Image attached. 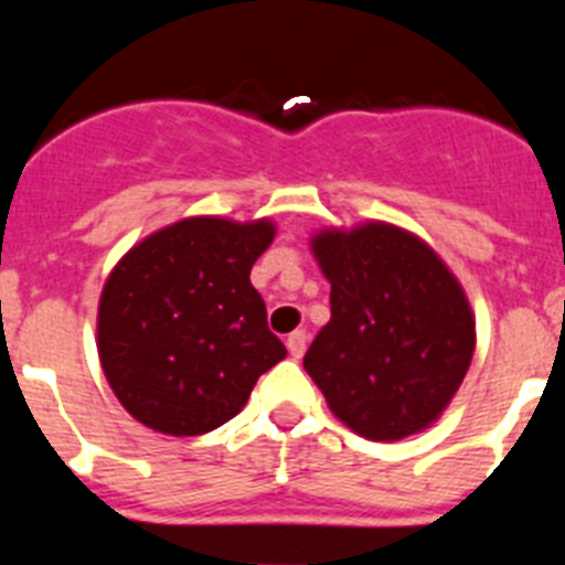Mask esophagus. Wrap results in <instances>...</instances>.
Here are the masks:
<instances>
[{
	"label": "esophagus",
	"instance_id": "esophagus-1",
	"mask_svg": "<svg viewBox=\"0 0 565 565\" xmlns=\"http://www.w3.org/2000/svg\"><path fill=\"white\" fill-rule=\"evenodd\" d=\"M286 344H288V353H291L294 359H299V356H302V353H306L308 333H306V331H294V333H288Z\"/></svg>",
	"mask_w": 565,
	"mask_h": 565
}]
</instances>
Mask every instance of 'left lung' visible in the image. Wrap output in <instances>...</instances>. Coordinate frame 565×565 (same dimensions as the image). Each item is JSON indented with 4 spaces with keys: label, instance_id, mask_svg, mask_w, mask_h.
Instances as JSON below:
<instances>
[{
    "label": "left lung",
    "instance_id": "obj_1",
    "mask_svg": "<svg viewBox=\"0 0 565 565\" xmlns=\"http://www.w3.org/2000/svg\"><path fill=\"white\" fill-rule=\"evenodd\" d=\"M311 252L331 282V319L302 364L331 413L371 441L427 430L476 353L456 274L422 237L382 221L322 228Z\"/></svg>",
    "mask_w": 565,
    "mask_h": 565
}]
</instances>
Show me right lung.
I'll return each mask as SVG.
<instances>
[{
    "label": "right lung",
    "mask_w": 565,
    "mask_h": 565,
    "mask_svg": "<svg viewBox=\"0 0 565 565\" xmlns=\"http://www.w3.org/2000/svg\"><path fill=\"white\" fill-rule=\"evenodd\" d=\"M268 217H183L135 243L98 299V359L124 411L163 436H203L286 359L252 286Z\"/></svg>",
    "instance_id": "add662e5"
}]
</instances>
